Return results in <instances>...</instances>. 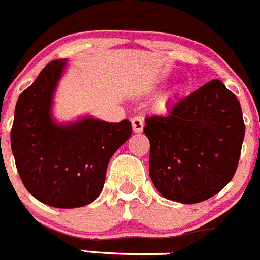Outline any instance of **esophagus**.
<instances>
[{
    "mask_svg": "<svg viewBox=\"0 0 260 260\" xmlns=\"http://www.w3.org/2000/svg\"><path fill=\"white\" fill-rule=\"evenodd\" d=\"M131 121H132L133 132L141 133L142 129H144V121H142V119L139 118V116H135V118H133Z\"/></svg>",
    "mask_w": 260,
    "mask_h": 260,
    "instance_id": "esophagus-1",
    "label": "esophagus"
}]
</instances>
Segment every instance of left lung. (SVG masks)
Segmentation results:
<instances>
[{
    "label": "left lung",
    "instance_id": "left-lung-1",
    "mask_svg": "<svg viewBox=\"0 0 260 260\" xmlns=\"http://www.w3.org/2000/svg\"><path fill=\"white\" fill-rule=\"evenodd\" d=\"M149 175L163 197L209 200L232 180L245 137L237 97L217 79L171 102L166 115L145 119Z\"/></svg>",
    "mask_w": 260,
    "mask_h": 260
}]
</instances>
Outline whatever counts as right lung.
I'll return each mask as SVG.
<instances>
[{"instance_id":"add662e5","label":"right lung","mask_w":260,"mask_h":260,"mask_svg":"<svg viewBox=\"0 0 260 260\" xmlns=\"http://www.w3.org/2000/svg\"><path fill=\"white\" fill-rule=\"evenodd\" d=\"M67 59L53 60L19 95L11 128V150L25 189L58 209L89 205L105 184L110 158L132 135L120 123L83 116L59 123L53 118L55 90Z\"/></svg>"}]
</instances>
